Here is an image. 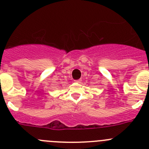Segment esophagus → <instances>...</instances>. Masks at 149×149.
Here are the masks:
<instances>
[{
    "label": "esophagus",
    "instance_id": "esophagus-1",
    "mask_svg": "<svg viewBox=\"0 0 149 149\" xmlns=\"http://www.w3.org/2000/svg\"><path fill=\"white\" fill-rule=\"evenodd\" d=\"M74 82H77V83H79V82H81V79H75V80H74Z\"/></svg>",
    "mask_w": 149,
    "mask_h": 149
}]
</instances>
